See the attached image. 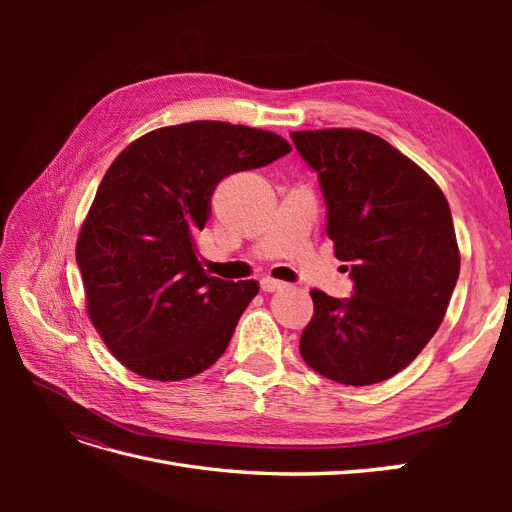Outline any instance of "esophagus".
<instances>
[{"label": "esophagus", "mask_w": 512, "mask_h": 512, "mask_svg": "<svg viewBox=\"0 0 512 512\" xmlns=\"http://www.w3.org/2000/svg\"><path fill=\"white\" fill-rule=\"evenodd\" d=\"M260 288L265 290V292H275V290H282L284 288V282H277V280H273V277H262Z\"/></svg>", "instance_id": "esophagus-1"}]
</instances>
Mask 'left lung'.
<instances>
[{"instance_id": "1", "label": "left lung", "mask_w": 512, "mask_h": 512, "mask_svg": "<svg viewBox=\"0 0 512 512\" xmlns=\"http://www.w3.org/2000/svg\"><path fill=\"white\" fill-rule=\"evenodd\" d=\"M290 138L318 175L327 235L354 282L348 299L312 290L301 356L335 382H382L416 359L446 314L459 277L451 209L436 181L376 134L333 128Z\"/></svg>"}]
</instances>
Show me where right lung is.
I'll return each mask as SVG.
<instances>
[{
  "label": "right lung",
  "mask_w": 512,
  "mask_h": 512,
  "mask_svg": "<svg viewBox=\"0 0 512 512\" xmlns=\"http://www.w3.org/2000/svg\"><path fill=\"white\" fill-rule=\"evenodd\" d=\"M292 147L273 132L224 121L153 130L106 170L76 243L87 314L134 374L185 380L220 359L258 282L211 277L194 235L218 183Z\"/></svg>",
  "instance_id": "1"
}]
</instances>
